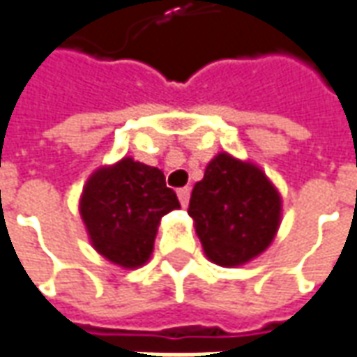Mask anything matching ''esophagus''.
Returning <instances> with one entry per match:
<instances>
[{
    "instance_id": "1",
    "label": "esophagus",
    "mask_w": 357,
    "mask_h": 357,
    "mask_svg": "<svg viewBox=\"0 0 357 357\" xmlns=\"http://www.w3.org/2000/svg\"><path fill=\"white\" fill-rule=\"evenodd\" d=\"M189 188H181L178 189V197H179V203H181V207H188L189 203Z\"/></svg>"
}]
</instances>
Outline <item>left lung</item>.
<instances>
[{
	"label": "left lung",
	"instance_id": "1",
	"mask_svg": "<svg viewBox=\"0 0 357 357\" xmlns=\"http://www.w3.org/2000/svg\"><path fill=\"white\" fill-rule=\"evenodd\" d=\"M188 213L205 256L234 268L271 244L280 229L281 195L256 164L220 152L191 191Z\"/></svg>",
	"mask_w": 357,
	"mask_h": 357
}]
</instances>
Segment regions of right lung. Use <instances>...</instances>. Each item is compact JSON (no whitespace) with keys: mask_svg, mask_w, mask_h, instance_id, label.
Here are the masks:
<instances>
[{"mask_svg":"<svg viewBox=\"0 0 357 357\" xmlns=\"http://www.w3.org/2000/svg\"><path fill=\"white\" fill-rule=\"evenodd\" d=\"M178 207V195L166 185L162 169L132 158L93 172L79 199L91 246L130 270L150 260L160 220Z\"/></svg>","mask_w":357,"mask_h":357,"instance_id":"1","label":"right lung"}]
</instances>
